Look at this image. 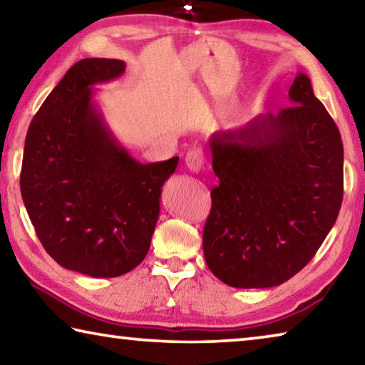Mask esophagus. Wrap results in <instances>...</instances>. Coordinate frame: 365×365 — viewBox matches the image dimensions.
Segmentation results:
<instances>
[{
    "instance_id": "obj_1",
    "label": "esophagus",
    "mask_w": 365,
    "mask_h": 365,
    "mask_svg": "<svg viewBox=\"0 0 365 365\" xmlns=\"http://www.w3.org/2000/svg\"><path fill=\"white\" fill-rule=\"evenodd\" d=\"M185 164H187V168L191 172H200L202 169V165H205V151H202V148H193V150H190L187 153V156H185Z\"/></svg>"
}]
</instances>
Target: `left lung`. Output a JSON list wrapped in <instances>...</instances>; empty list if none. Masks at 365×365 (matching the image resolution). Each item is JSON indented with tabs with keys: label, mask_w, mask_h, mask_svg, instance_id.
<instances>
[{
	"label": "left lung",
	"mask_w": 365,
	"mask_h": 365,
	"mask_svg": "<svg viewBox=\"0 0 365 365\" xmlns=\"http://www.w3.org/2000/svg\"><path fill=\"white\" fill-rule=\"evenodd\" d=\"M292 106L209 138L220 183L202 232L207 267L233 288L282 285L316 255L343 201L341 135L298 73Z\"/></svg>",
	"instance_id": "left-lung-1"
}]
</instances>
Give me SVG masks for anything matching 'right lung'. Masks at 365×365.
<instances>
[{
    "instance_id": "obj_1",
    "label": "right lung",
    "mask_w": 365,
    "mask_h": 365,
    "mask_svg": "<svg viewBox=\"0 0 365 365\" xmlns=\"http://www.w3.org/2000/svg\"><path fill=\"white\" fill-rule=\"evenodd\" d=\"M123 71L119 59L73 64L30 122L24 146L21 193L36 237L59 265L95 279L143 261L163 185L178 164H141L109 130L93 86Z\"/></svg>"
}]
</instances>
